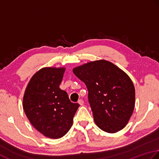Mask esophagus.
I'll return each instance as SVG.
<instances>
[{"label": "esophagus", "instance_id": "1", "mask_svg": "<svg viewBox=\"0 0 159 159\" xmlns=\"http://www.w3.org/2000/svg\"><path fill=\"white\" fill-rule=\"evenodd\" d=\"M78 103H80V104L81 105V106H83L84 105V101H83V100L82 99H79L78 100Z\"/></svg>", "mask_w": 159, "mask_h": 159}]
</instances>
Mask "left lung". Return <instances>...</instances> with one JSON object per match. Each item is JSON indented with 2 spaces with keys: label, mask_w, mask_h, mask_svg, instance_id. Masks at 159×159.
Masks as SVG:
<instances>
[{
  "label": "left lung",
  "mask_w": 159,
  "mask_h": 159,
  "mask_svg": "<svg viewBox=\"0 0 159 159\" xmlns=\"http://www.w3.org/2000/svg\"><path fill=\"white\" fill-rule=\"evenodd\" d=\"M73 72L87 87L96 125L108 133L124 128L135 104L134 86L127 74L104 60L84 64Z\"/></svg>",
  "instance_id": "8db88e82"
}]
</instances>
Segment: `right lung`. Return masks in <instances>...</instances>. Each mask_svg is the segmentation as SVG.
I'll list each match as a JSON object with an SVG mask.
<instances>
[{"label": "right lung", "instance_id": "right-lung-1", "mask_svg": "<svg viewBox=\"0 0 159 159\" xmlns=\"http://www.w3.org/2000/svg\"><path fill=\"white\" fill-rule=\"evenodd\" d=\"M65 68L45 67L31 77L25 91L22 106L32 125L45 137L60 139L73 125L80 104L70 101L60 89Z\"/></svg>", "mask_w": 159, "mask_h": 159}]
</instances>
